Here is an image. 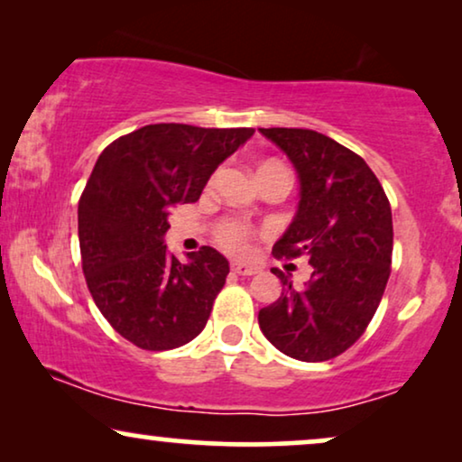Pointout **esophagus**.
<instances>
[{
    "mask_svg": "<svg viewBox=\"0 0 462 462\" xmlns=\"http://www.w3.org/2000/svg\"><path fill=\"white\" fill-rule=\"evenodd\" d=\"M230 270L235 274H238V276H251V274L257 273L255 266H247V263H241V262H232L230 263Z\"/></svg>",
    "mask_w": 462,
    "mask_h": 462,
    "instance_id": "34e87169",
    "label": "esophagus"
}]
</instances>
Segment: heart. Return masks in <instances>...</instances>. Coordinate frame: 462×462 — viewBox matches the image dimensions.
Masks as SVG:
<instances>
[{
  "mask_svg": "<svg viewBox=\"0 0 462 462\" xmlns=\"http://www.w3.org/2000/svg\"><path fill=\"white\" fill-rule=\"evenodd\" d=\"M276 167H282V164L276 162V160H266V162H262L260 167H257V175L266 173V171L276 169ZM213 236H215V243H217L224 251H227V254L245 255L251 247V241H254V227L245 224L241 219L224 217L215 224Z\"/></svg>",
  "mask_w": 462,
  "mask_h": 462,
  "instance_id": "heart-1",
  "label": "heart"
}]
</instances>
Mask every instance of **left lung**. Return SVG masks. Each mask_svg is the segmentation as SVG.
Here are the masks:
<instances>
[{
    "mask_svg": "<svg viewBox=\"0 0 462 462\" xmlns=\"http://www.w3.org/2000/svg\"><path fill=\"white\" fill-rule=\"evenodd\" d=\"M298 169L302 200L273 254L306 255L310 282L260 310L263 336L298 361H328L364 336L383 300L393 260L391 202L359 153L309 128H260Z\"/></svg>",
    "mask_w": 462,
    "mask_h": 462,
    "instance_id": "obj_1",
    "label": "left lung"
}]
</instances>
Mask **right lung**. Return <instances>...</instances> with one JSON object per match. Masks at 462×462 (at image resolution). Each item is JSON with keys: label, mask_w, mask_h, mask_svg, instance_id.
Segmentation results:
<instances>
[{"label": "right lung", "mask_w": 462, "mask_h": 462, "mask_svg": "<svg viewBox=\"0 0 462 462\" xmlns=\"http://www.w3.org/2000/svg\"><path fill=\"white\" fill-rule=\"evenodd\" d=\"M254 128L147 125L98 156L78 205L86 285L107 323L134 346L171 350L205 329L230 273L200 247L181 263L167 251L169 207L196 202L208 177Z\"/></svg>", "instance_id": "1"}]
</instances>
